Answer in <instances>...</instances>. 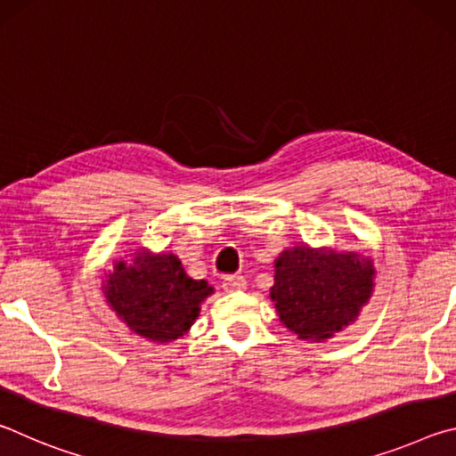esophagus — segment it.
Instances as JSON below:
<instances>
[{"label": "esophagus", "mask_w": 456, "mask_h": 456, "mask_svg": "<svg viewBox=\"0 0 456 456\" xmlns=\"http://www.w3.org/2000/svg\"><path fill=\"white\" fill-rule=\"evenodd\" d=\"M247 288V281L243 275H229L223 280V289L227 293H235V291H243Z\"/></svg>", "instance_id": "esophagus-1"}]
</instances>
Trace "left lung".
Here are the masks:
<instances>
[{
    "instance_id": "1",
    "label": "left lung",
    "mask_w": 456,
    "mask_h": 456,
    "mask_svg": "<svg viewBox=\"0 0 456 456\" xmlns=\"http://www.w3.org/2000/svg\"><path fill=\"white\" fill-rule=\"evenodd\" d=\"M269 297L280 322L299 339L334 338L358 320L374 293L372 257L358 251L297 243L273 261Z\"/></svg>"
}]
</instances>
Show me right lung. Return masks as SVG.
<instances>
[{"label":"right lung","instance_id":"1","mask_svg":"<svg viewBox=\"0 0 456 456\" xmlns=\"http://www.w3.org/2000/svg\"><path fill=\"white\" fill-rule=\"evenodd\" d=\"M100 289L118 320L154 344L187 334L199 318L200 304L215 293L205 280H192L175 253H154L138 243L128 251V259L112 261Z\"/></svg>","mask_w":456,"mask_h":456}]
</instances>
